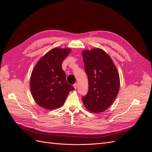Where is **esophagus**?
<instances>
[{
  "label": "esophagus",
  "instance_id": "esophagus-1",
  "mask_svg": "<svg viewBox=\"0 0 152 152\" xmlns=\"http://www.w3.org/2000/svg\"><path fill=\"white\" fill-rule=\"evenodd\" d=\"M74 88L76 90V89H77V87H78V84H77V83H75V84L74 85Z\"/></svg>",
  "mask_w": 152,
  "mask_h": 152
}]
</instances>
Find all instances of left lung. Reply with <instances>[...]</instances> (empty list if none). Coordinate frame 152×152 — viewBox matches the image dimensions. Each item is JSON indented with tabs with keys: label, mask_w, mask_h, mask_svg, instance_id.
Here are the masks:
<instances>
[{
	"label": "left lung",
	"mask_w": 152,
	"mask_h": 152,
	"mask_svg": "<svg viewBox=\"0 0 152 152\" xmlns=\"http://www.w3.org/2000/svg\"><path fill=\"white\" fill-rule=\"evenodd\" d=\"M88 77V92L82 99L85 108L93 113L103 112L118 94L120 76L112 59L105 51L96 48L82 51Z\"/></svg>",
	"instance_id": "obj_1"
}]
</instances>
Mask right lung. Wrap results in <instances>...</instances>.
Here are the masks:
<instances>
[{"label":"right lung","instance_id":"add662e5","mask_svg":"<svg viewBox=\"0 0 152 152\" xmlns=\"http://www.w3.org/2000/svg\"><path fill=\"white\" fill-rule=\"evenodd\" d=\"M70 48H54L37 62L30 78V89L35 102L40 107L54 110L63 105L69 92L74 88L67 83L62 62Z\"/></svg>","mask_w":152,"mask_h":152}]
</instances>
